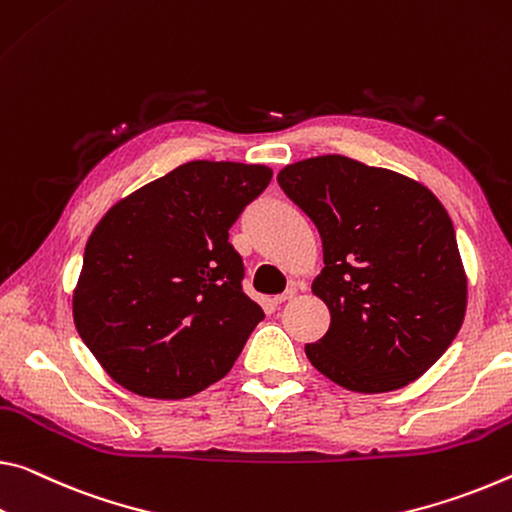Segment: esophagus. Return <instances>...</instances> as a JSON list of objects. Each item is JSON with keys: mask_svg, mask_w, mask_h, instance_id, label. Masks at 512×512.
<instances>
[{"mask_svg": "<svg viewBox=\"0 0 512 512\" xmlns=\"http://www.w3.org/2000/svg\"><path fill=\"white\" fill-rule=\"evenodd\" d=\"M291 298H296V289H294V287H289V289L285 291V294L275 296L273 303H275V305H282V303H287V300H291Z\"/></svg>", "mask_w": 512, "mask_h": 512, "instance_id": "1", "label": "esophagus"}]
</instances>
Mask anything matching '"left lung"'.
I'll return each mask as SVG.
<instances>
[{"instance_id":"obj_1","label":"left lung","mask_w":512,"mask_h":512,"mask_svg":"<svg viewBox=\"0 0 512 512\" xmlns=\"http://www.w3.org/2000/svg\"><path fill=\"white\" fill-rule=\"evenodd\" d=\"M280 189L312 218L323 271L312 291L330 328L305 344L310 362L353 392H392L442 358L465 319L467 278L456 230L426 186L342 154L278 173Z\"/></svg>"}]
</instances>
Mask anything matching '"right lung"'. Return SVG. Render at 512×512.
Here are the masks:
<instances>
[{
  "mask_svg": "<svg viewBox=\"0 0 512 512\" xmlns=\"http://www.w3.org/2000/svg\"><path fill=\"white\" fill-rule=\"evenodd\" d=\"M271 177L266 166L189 161L97 223L72 314L118 385L186 399L232 369L264 312L243 291L230 227Z\"/></svg>",
  "mask_w": 512,
  "mask_h": 512,
  "instance_id": "obj_1",
  "label": "right lung"
}]
</instances>
